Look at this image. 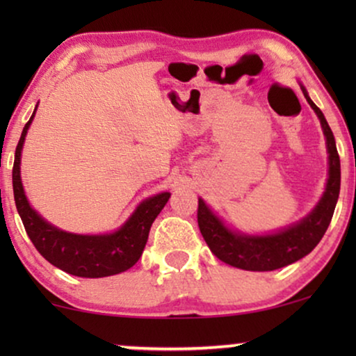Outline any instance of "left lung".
I'll return each instance as SVG.
<instances>
[{"label": "left lung", "mask_w": 356, "mask_h": 356, "mask_svg": "<svg viewBox=\"0 0 356 356\" xmlns=\"http://www.w3.org/2000/svg\"><path fill=\"white\" fill-rule=\"evenodd\" d=\"M306 101L319 117L324 130L327 153H329V179L324 195L314 210L300 222L285 227L273 234L249 236L227 229L220 218L198 198L197 220L200 233L208 248L221 262L250 272H270L286 267L311 252L319 244L332 220L340 192V158L335 138L321 108L311 101L306 89L301 86Z\"/></svg>", "instance_id": "8db88e82"}]
</instances>
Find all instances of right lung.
<instances>
[{
  "mask_svg": "<svg viewBox=\"0 0 356 356\" xmlns=\"http://www.w3.org/2000/svg\"><path fill=\"white\" fill-rule=\"evenodd\" d=\"M35 111L24 127L13 165L14 202L32 244L51 265L74 277L102 278L134 267L143 254L151 225L168 203L170 193L163 192L146 198L136 207L134 215L111 234H73L50 225L29 205L21 182V151Z\"/></svg>",
  "mask_w": 356,
  "mask_h": 356,
  "instance_id": "obj_1",
  "label": "right lung"
}]
</instances>
